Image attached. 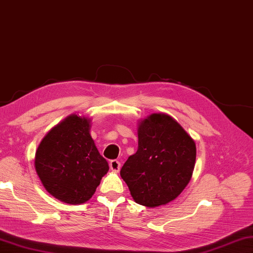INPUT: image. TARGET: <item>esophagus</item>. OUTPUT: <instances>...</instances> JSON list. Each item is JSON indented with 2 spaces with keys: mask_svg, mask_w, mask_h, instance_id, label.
Instances as JSON below:
<instances>
[{
  "mask_svg": "<svg viewBox=\"0 0 253 253\" xmlns=\"http://www.w3.org/2000/svg\"><path fill=\"white\" fill-rule=\"evenodd\" d=\"M109 165H110L111 170L112 171H116V173H118V171L120 170V169H121V163L119 161H117V160H112Z\"/></svg>",
  "mask_w": 253,
  "mask_h": 253,
  "instance_id": "34e87169",
  "label": "esophagus"
}]
</instances>
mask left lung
<instances>
[{
	"instance_id": "left-lung-1",
	"label": "left lung",
	"mask_w": 253,
	"mask_h": 253,
	"mask_svg": "<svg viewBox=\"0 0 253 253\" xmlns=\"http://www.w3.org/2000/svg\"><path fill=\"white\" fill-rule=\"evenodd\" d=\"M139 146L120 175L134 202L154 208L174 201L192 178L196 144L174 118L152 113L139 121Z\"/></svg>"
}]
</instances>
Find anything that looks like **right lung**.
<instances>
[{
  "label": "right lung",
  "mask_w": 253,
  "mask_h": 253,
  "mask_svg": "<svg viewBox=\"0 0 253 253\" xmlns=\"http://www.w3.org/2000/svg\"><path fill=\"white\" fill-rule=\"evenodd\" d=\"M91 119L70 114L50 128L35 153V169L45 189L58 201L88 202L109 164L90 134Z\"/></svg>",
  "instance_id": "1"
}]
</instances>
